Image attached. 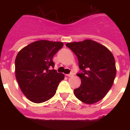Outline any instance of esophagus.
<instances>
[{"label":"esophagus","instance_id":"1","mask_svg":"<svg viewBox=\"0 0 130 130\" xmlns=\"http://www.w3.org/2000/svg\"><path fill=\"white\" fill-rule=\"evenodd\" d=\"M68 77H72L73 76V73H70V74H66Z\"/></svg>","mask_w":130,"mask_h":130}]
</instances>
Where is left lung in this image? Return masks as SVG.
Listing matches in <instances>:
<instances>
[{
	"instance_id": "left-lung-1",
	"label": "left lung",
	"mask_w": 130,
	"mask_h": 130,
	"mask_svg": "<svg viewBox=\"0 0 130 130\" xmlns=\"http://www.w3.org/2000/svg\"><path fill=\"white\" fill-rule=\"evenodd\" d=\"M66 45L77 56L81 71L77 73L81 84L74 90L75 96L87 104L101 100L111 89L116 76L112 54L103 45L90 40L68 43Z\"/></svg>"
}]
</instances>
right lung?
Wrapping results in <instances>:
<instances>
[{
    "label": "right lung",
    "mask_w": 130,
    "mask_h": 130,
    "mask_svg": "<svg viewBox=\"0 0 130 130\" xmlns=\"http://www.w3.org/2000/svg\"><path fill=\"white\" fill-rule=\"evenodd\" d=\"M62 47V42L39 40L18 53L15 77L21 91L31 102L40 104L55 94L64 75L53 69V57Z\"/></svg>",
    "instance_id": "1"
}]
</instances>
